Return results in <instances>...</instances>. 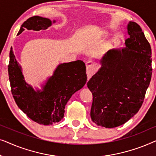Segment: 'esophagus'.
Returning <instances> with one entry per match:
<instances>
[{"label": "esophagus", "mask_w": 156, "mask_h": 156, "mask_svg": "<svg viewBox=\"0 0 156 156\" xmlns=\"http://www.w3.org/2000/svg\"><path fill=\"white\" fill-rule=\"evenodd\" d=\"M87 77L88 80L91 77V75L97 71L98 66L95 62H94L92 61H88L87 62Z\"/></svg>", "instance_id": "34e87169"}]
</instances>
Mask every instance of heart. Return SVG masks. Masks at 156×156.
Masks as SVG:
<instances>
[{"label": "heart", "mask_w": 156, "mask_h": 156, "mask_svg": "<svg viewBox=\"0 0 156 156\" xmlns=\"http://www.w3.org/2000/svg\"><path fill=\"white\" fill-rule=\"evenodd\" d=\"M102 33H104V32H102Z\"/></svg>", "instance_id": "b5f03b06"}]
</instances>
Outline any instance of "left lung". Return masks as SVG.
Wrapping results in <instances>:
<instances>
[{
  "instance_id": "8db88e82",
  "label": "left lung",
  "mask_w": 156,
  "mask_h": 156,
  "mask_svg": "<svg viewBox=\"0 0 156 156\" xmlns=\"http://www.w3.org/2000/svg\"><path fill=\"white\" fill-rule=\"evenodd\" d=\"M126 47L107 51L101 68L88 82L93 95L91 118L97 125L115 128L141 106L152 75L151 48L140 27L130 21Z\"/></svg>"
}]
</instances>
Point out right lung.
Returning a JSON list of instances; mask_svg holds the SVG:
<instances>
[{"label":"right lung","instance_id":"1","mask_svg":"<svg viewBox=\"0 0 156 156\" xmlns=\"http://www.w3.org/2000/svg\"><path fill=\"white\" fill-rule=\"evenodd\" d=\"M55 22L37 16L31 17L23 23L18 33H22L25 29L46 30ZM8 75L12 97L18 107L35 122L45 126L57 123L63 119L67 101L84 86L87 80L84 62L62 63L57 66L52 75L42 85V89L35 90L24 80L12 48Z\"/></svg>","mask_w":156,"mask_h":156}]
</instances>
